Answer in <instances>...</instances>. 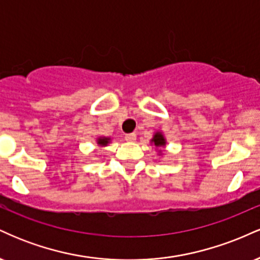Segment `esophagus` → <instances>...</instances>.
Wrapping results in <instances>:
<instances>
[{
	"instance_id": "obj_1",
	"label": "esophagus",
	"mask_w": 260,
	"mask_h": 260,
	"mask_svg": "<svg viewBox=\"0 0 260 260\" xmlns=\"http://www.w3.org/2000/svg\"><path fill=\"white\" fill-rule=\"evenodd\" d=\"M124 139L127 140V142H136L137 139V136L134 133H129V134H126V137H124Z\"/></svg>"
}]
</instances>
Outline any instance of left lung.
<instances>
[{
	"label": "left lung",
	"mask_w": 260,
	"mask_h": 260,
	"mask_svg": "<svg viewBox=\"0 0 260 260\" xmlns=\"http://www.w3.org/2000/svg\"><path fill=\"white\" fill-rule=\"evenodd\" d=\"M150 143H151V145H154V147L156 148V150L159 149V155H162L161 148L166 147V138H165V136L162 134V132H160V131H156V132L154 133V136H153V138H151Z\"/></svg>",
	"instance_id": "left-lung-1"
}]
</instances>
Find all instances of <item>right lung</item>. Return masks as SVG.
I'll list each match as a JSON object with an SVG mask.
<instances>
[{
	"mask_svg": "<svg viewBox=\"0 0 260 260\" xmlns=\"http://www.w3.org/2000/svg\"><path fill=\"white\" fill-rule=\"evenodd\" d=\"M110 142H111V138L110 137H98L96 138V144L98 147H107V144H110Z\"/></svg>",
	"mask_w": 260,
	"mask_h": 260,
	"instance_id": "right-lung-1",
	"label": "right lung"
}]
</instances>
